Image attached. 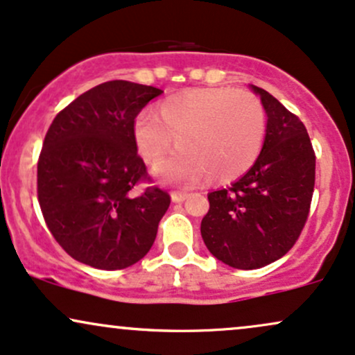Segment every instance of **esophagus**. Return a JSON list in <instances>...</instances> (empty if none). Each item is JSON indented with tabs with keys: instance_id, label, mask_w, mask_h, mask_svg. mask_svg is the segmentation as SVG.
Listing matches in <instances>:
<instances>
[{
	"instance_id": "esophagus-1",
	"label": "esophagus",
	"mask_w": 355,
	"mask_h": 355,
	"mask_svg": "<svg viewBox=\"0 0 355 355\" xmlns=\"http://www.w3.org/2000/svg\"><path fill=\"white\" fill-rule=\"evenodd\" d=\"M189 197H190V193H187V191H172V200L175 203H182Z\"/></svg>"
}]
</instances>
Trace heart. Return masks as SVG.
I'll return each mask as SVG.
<instances>
[{
  "label": "heart",
  "mask_w": 355,
  "mask_h": 355,
  "mask_svg": "<svg viewBox=\"0 0 355 355\" xmlns=\"http://www.w3.org/2000/svg\"><path fill=\"white\" fill-rule=\"evenodd\" d=\"M266 130V112L252 93L197 88L162 101L158 116L140 113L133 138L148 165L160 164L175 140L178 153L158 170L166 180L230 183L254 166Z\"/></svg>",
  "instance_id": "heart-1"
}]
</instances>
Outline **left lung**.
I'll return each instance as SVG.
<instances>
[{
    "mask_svg": "<svg viewBox=\"0 0 355 355\" xmlns=\"http://www.w3.org/2000/svg\"><path fill=\"white\" fill-rule=\"evenodd\" d=\"M252 89L267 113L262 152L239 182L209 193L200 225L210 254L242 270L266 267L294 247L315 185V152L305 125L263 88Z\"/></svg>",
    "mask_w": 355,
    "mask_h": 355,
    "instance_id": "obj_1",
    "label": "left lung"
}]
</instances>
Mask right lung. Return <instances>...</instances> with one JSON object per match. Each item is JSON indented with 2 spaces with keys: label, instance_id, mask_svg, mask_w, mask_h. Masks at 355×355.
<instances>
[{
  "label": "right lung",
  "instance_id": "1",
  "mask_svg": "<svg viewBox=\"0 0 355 355\" xmlns=\"http://www.w3.org/2000/svg\"><path fill=\"white\" fill-rule=\"evenodd\" d=\"M160 88L113 80L88 89L51 121L38 158V202L68 255L118 270L152 248L170 195L152 185L133 123ZM149 185L141 194L135 187Z\"/></svg>",
  "mask_w": 355,
  "mask_h": 355
}]
</instances>
